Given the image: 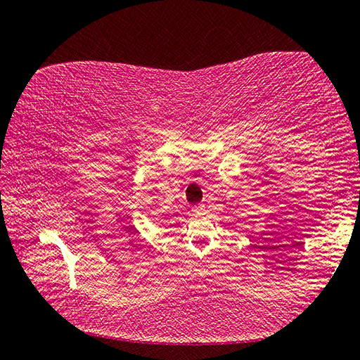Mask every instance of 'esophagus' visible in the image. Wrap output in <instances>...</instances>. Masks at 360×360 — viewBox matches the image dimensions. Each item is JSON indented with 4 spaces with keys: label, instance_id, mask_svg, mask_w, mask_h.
I'll return each mask as SVG.
<instances>
[{
    "label": "esophagus",
    "instance_id": "esophagus-1",
    "mask_svg": "<svg viewBox=\"0 0 360 360\" xmlns=\"http://www.w3.org/2000/svg\"><path fill=\"white\" fill-rule=\"evenodd\" d=\"M202 212H205V206H202V205H198V206L192 207V214L193 215H201Z\"/></svg>",
    "mask_w": 360,
    "mask_h": 360
}]
</instances>
